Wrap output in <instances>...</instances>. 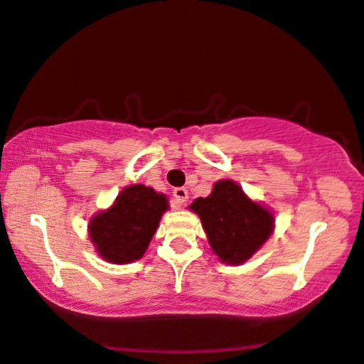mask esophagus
<instances>
[{
  "instance_id": "1",
  "label": "esophagus",
  "mask_w": 364,
  "mask_h": 364,
  "mask_svg": "<svg viewBox=\"0 0 364 364\" xmlns=\"http://www.w3.org/2000/svg\"><path fill=\"white\" fill-rule=\"evenodd\" d=\"M173 196H174V200H176V203L181 206L188 200V190L186 188H174Z\"/></svg>"
}]
</instances>
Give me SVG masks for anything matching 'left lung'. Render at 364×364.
I'll list each match as a JSON object with an SVG mask.
<instances>
[{"instance_id":"obj_1","label":"left lung","mask_w":364,"mask_h":364,"mask_svg":"<svg viewBox=\"0 0 364 364\" xmlns=\"http://www.w3.org/2000/svg\"><path fill=\"white\" fill-rule=\"evenodd\" d=\"M190 208L201 218L213 252L227 264L250 259L274 230L272 213L248 200L230 179L215 183L211 195L196 198Z\"/></svg>"}]
</instances>
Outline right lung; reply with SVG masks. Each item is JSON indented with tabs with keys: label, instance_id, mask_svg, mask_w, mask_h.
<instances>
[{
	"label": "right lung",
	"instance_id": "1",
	"mask_svg": "<svg viewBox=\"0 0 364 364\" xmlns=\"http://www.w3.org/2000/svg\"><path fill=\"white\" fill-rule=\"evenodd\" d=\"M166 210V196L153 188L129 186L109 210L90 220V240L107 262L129 264L144 255Z\"/></svg>",
	"mask_w": 364,
	"mask_h": 364
}]
</instances>
